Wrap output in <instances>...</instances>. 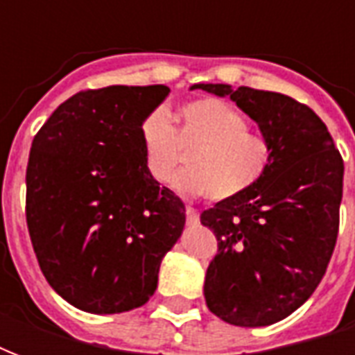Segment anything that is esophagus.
Here are the masks:
<instances>
[{"label":"esophagus","mask_w":355,"mask_h":355,"mask_svg":"<svg viewBox=\"0 0 355 355\" xmlns=\"http://www.w3.org/2000/svg\"><path fill=\"white\" fill-rule=\"evenodd\" d=\"M186 223L188 224H198L200 223V215L193 207H186Z\"/></svg>","instance_id":"esophagus-1"}]
</instances>
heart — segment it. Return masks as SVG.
Segmentation results:
<instances>
[{
  "mask_svg": "<svg viewBox=\"0 0 355 355\" xmlns=\"http://www.w3.org/2000/svg\"><path fill=\"white\" fill-rule=\"evenodd\" d=\"M144 165L155 182H167L188 154V169L178 173L173 188L213 201L241 198L261 182L272 163V144L249 131L247 117L218 98L184 104L177 127L163 110L150 112L139 127Z\"/></svg>",
  "mask_w": 355,
  "mask_h": 355,
  "instance_id": "1",
  "label": "heart"
}]
</instances>
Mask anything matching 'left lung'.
<instances>
[{
	"label": "left lung",
	"mask_w": 355,
	"mask_h": 355,
	"mask_svg": "<svg viewBox=\"0 0 355 355\" xmlns=\"http://www.w3.org/2000/svg\"><path fill=\"white\" fill-rule=\"evenodd\" d=\"M230 96L272 144L261 182L201 213L218 251L205 274L207 308L230 325L264 327L310 298L338 236L344 162L327 127L287 94L198 83Z\"/></svg>",
	"instance_id": "1"
}]
</instances>
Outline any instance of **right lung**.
I'll use <instances>...</instances> for the list:
<instances>
[{
    "instance_id": "1",
    "label": "right lung",
    "mask_w": 355,
    "mask_h": 355,
    "mask_svg": "<svg viewBox=\"0 0 355 355\" xmlns=\"http://www.w3.org/2000/svg\"><path fill=\"white\" fill-rule=\"evenodd\" d=\"M165 85L89 89L34 137L26 223L45 279L70 304L121 313L146 304L186 223L182 200L148 175L140 121Z\"/></svg>"
}]
</instances>
